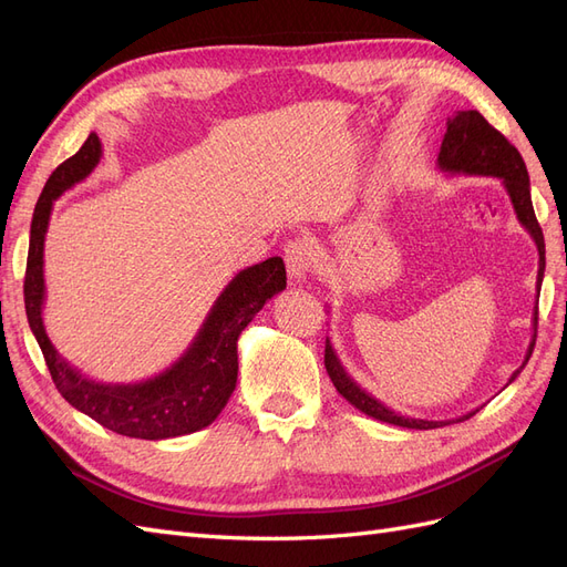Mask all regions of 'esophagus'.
I'll return each instance as SVG.
<instances>
[{
  "label": "esophagus",
  "instance_id": "obj_1",
  "mask_svg": "<svg viewBox=\"0 0 567 567\" xmlns=\"http://www.w3.org/2000/svg\"><path fill=\"white\" fill-rule=\"evenodd\" d=\"M284 260H286L290 284H300L307 279V274H310V269H312L315 248H312V244L296 238V241H290L284 248Z\"/></svg>",
  "mask_w": 567,
  "mask_h": 567
}]
</instances>
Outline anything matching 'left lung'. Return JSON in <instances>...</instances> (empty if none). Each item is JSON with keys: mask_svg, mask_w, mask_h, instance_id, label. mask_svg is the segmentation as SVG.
Segmentation results:
<instances>
[{"mask_svg": "<svg viewBox=\"0 0 567 567\" xmlns=\"http://www.w3.org/2000/svg\"><path fill=\"white\" fill-rule=\"evenodd\" d=\"M437 167H440V173H447V175L502 179L506 194L511 198L513 210H516L518 221L532 236V241H535L537 252H539V271H537V296H539L544 267H546L544 234H542V227L535 217V208H532L529 175H527V167H525V161L518 153V148L513 146L499 130H494L477 111H456V115L447 117V132H444V140H442L440 153H437ZM532 329H535V333H532L525 362H523V367H518L511 373L508 383L518 379V373L525 369L527 359L532 354V348H535L537 307H535V317H532ZM323 364H326V371H329V375H331L336 390L342 394V398H346L359 411H364L367 416L379 419L383 423H392L400 427H414V431H431V427H442L447 423L466 421L480 411V409H473V411H468V414H463L458 419H450V421H427V419L402 416V414H398V411L385 406L381 400H375L373 394H369L362 385L354 383V379L346 371V367L340 364V359H338L329 338H326Z\"/></svg>", "mask_w": 567, "mask_h": 567, "instance_id": "left-lung-1", "label": "left lung"}]
</instances>
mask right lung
<instances>
[{
	"label": "right lung",
	"instance_id": "obj_1",
	"mask_svg": "<svg viewBox=\"0 0 567 567\" xmlns=\"http://www.w3.org/2000/svg\"><path fill=\"white\" fill-rule=\"evenodd\" d=\"M101 142L92 132L73 158L61 163L44 184L30 225L25 267V315L44 354L51 379L68 404L109 431L140 440H167L210 425L227 406L238 379L236 342L241 331L286 288L281 257L241 269L221 290L188 350L173 367L140 383H99L71 367L44 331V236L54 200L99 165Z\"/></svg>",
	"mask_w": 567,
	"mask_h": 567
}]
</instances>
